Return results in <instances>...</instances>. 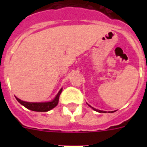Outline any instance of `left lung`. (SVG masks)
<instances>
[{
  "label": "left lung",
  "mask_w": 147,
  "mask_h": 147,
  "mask_svg": "<svg viewBox=\"0 0 147 147\" xmlns=\"http://www.w3.org/2000/svg\"><path fill=\"white\" fill-rule=\"evenodd\" d=\"M88 106H89V107H91V108L93 109V110H95V111H96V112H98V113H106V111H103V110H97V109H96V108H93V107H91V106H90V105H88ZM113 112H114V111H111V113H113Z\"/></svg>",
  "instance_id": "1"
}]
</instances>
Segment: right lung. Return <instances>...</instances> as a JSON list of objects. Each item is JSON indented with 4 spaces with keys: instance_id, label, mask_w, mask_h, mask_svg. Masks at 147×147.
<instances>
[{
    "instance_id": "add662e5",
    "label": "right lung",
    "mask_w": 147,
    "mask_h": 147,
    "mask_svg": "<svg viewBox=\"0 0 147 147\" xmlns=\"http://www.w3.org/2000/svg\"><path fill=\"white\" fill-rule=\"evenodd\" d=\"M62 88H61L59 90V91L58 92L57 94L56 95V96L54 97V99H52L51 101H49V102H28L17 98L16 96H15V98H16V99L18 100V102L20 105H22L23 106L26 107L28 110H32V111H36V112H47V111L52 110L53 108H54L58 105L59 96H60L61 93H62Z\"/></svg>"
}]
</instances>
